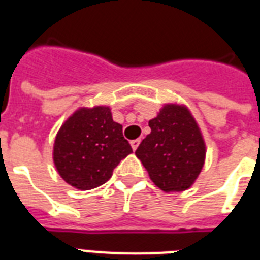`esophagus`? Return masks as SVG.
<instances>
[{
	"mask_svg": "<svg viewBox=\"0 0 260 260\" xmlns=\"http://www.w3.org/2000/svg\"><path fill=\"white\" fill-rule=\"evenodd\" d=\"M140 142H141V140H133L132 142H130V144H132L133 150H136V149L138 148V145H140Z\"/></svg>",
	"mask_w": 260,
	"mask_h": 260,
	"instance_id": "1",
	"label": "esophagus"
}]
</instances>
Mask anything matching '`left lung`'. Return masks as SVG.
Wrapping results in <instances>:
<instances>
[{"label": "left lung", "instance_id": "obj_1", "mask_svg": "<svg viewBox=\"0 0 260 260\" xmlns=\"http://www.w3.org/2000/svg\"><path fill=\"white\" fill-rule=\"evenodd\" d=\"M150 134L136 156L152 182L166 192L190 188L205 164L206 145L190 110L183 104H166L149 120Z\"/></svg>", "mask_w": 260, "mask_h": 260}]
</instances>
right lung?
<instances>
[{
    "label": "right lung",
    "mask_w": 260,
    "mask_h": 260,
    "mask_svg": "<svg viewBox=\"0 0 260 260\" xmlns=\"http://www.w3.org/2000/svg\"><path fill=\"white\" fill-rule=\"evenodd\" d=\"M133 152L122 124L107 106L78 108L57 133L53 160L58 174L78 190H92L111 178L120 160Z\"/></svg>",
    "instance_id": "obj_1"
}]
</instances>
